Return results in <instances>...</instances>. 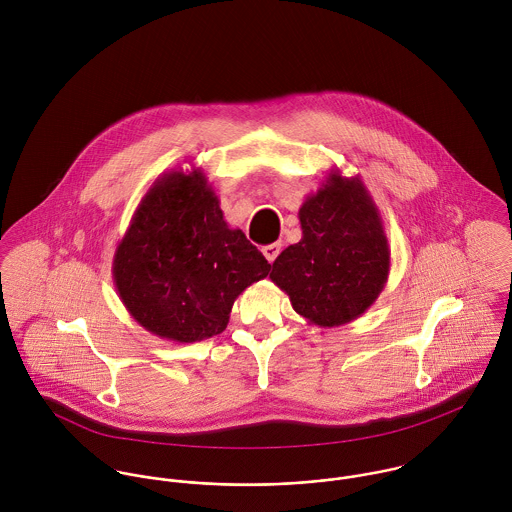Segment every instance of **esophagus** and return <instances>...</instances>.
I'll return each instance as SVG.
<instances>
[{
	"instance_id": "1",
	"label": "esophagus",
	"mask_w": 512,
	"mask_h": 512,
	"mask_svg": "<svg viewBox=\"0 0 512 512\" xmlns=\"http://www.w3.org/2000/svg\"><path fill=\"white\" fill-rule=\"evenodd\" d=\"M280 250H282V244H268V246H264L262 248V252H264V256H266V260L272 264L276 258H278V254H280Z\"/></svg>"
}]
</instances>
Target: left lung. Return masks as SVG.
<instances>
[{"instance_id":"obj_1","label":"left lung","mask_w":512,"mask_h":512,"mask_svg":"<svg viewBox=\"0 0 512 512\" xmlns=\"http://www.w3.org/2000/svg\"><path fill=\"white\" fill-rule=\"evenodd\" d=\"M299 222L301 240L276 258L272 282L307 323H351L378 299L390 274L388 238L365 183L331 171L303 201Z\"/></svg>"}]
</instances>
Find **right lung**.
I'll use <instances>...</instances> for the list:
<instances>
[{
  "instance_id": "obj_1",
  "label": "right lung",
  "mask_w": 512,
  "mask_h": 512,
  "mask_svg": "<svg viewBox=\"0 0 512 512\" xmlns=\"http://www.w3.org/2000/svg\"><path fill=\"white\" fill-rule=\"evenodd\" d=\"M268 260L222 217L201 169L169 171L140 201L112 262L128 313L149 333L197 343L222 333L236 297L270 272Z\"/></svg>"
}]
</instances>
